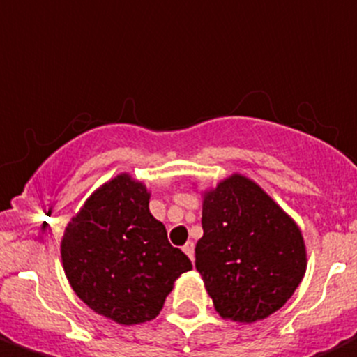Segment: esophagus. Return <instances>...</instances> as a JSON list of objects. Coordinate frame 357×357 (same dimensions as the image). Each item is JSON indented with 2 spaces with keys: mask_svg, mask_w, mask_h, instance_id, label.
I'll list each match as a JSON object with an SVG mask.
<instances>
[{
  "mask_svg": "<svg viewBox=\"0 0 357 357\" xmlns=\"http://www.w3.org/2000/svg\"><path fill=\"white\" fill-rule=\"evenodd\" d=\"M182 251H184L185 255H188V257L191 258V260H193V257H195V245H193V242H185L184 248H182Z\"/></svg>",
  "mask_w": 357,
  "mask_h": 357,
  "instance_id": "obj_1",
  "label": "esophagus"
}]
</instances>
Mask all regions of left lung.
Returning <instances> with one entry per match:
<instances>
[{
    "mask_svg": "<svg viewBox=\"0 0 357 357\" xmlns=\"http://www.w3.org/2000/svg\"><path fill=\"white\" fill-rule=\"evenodd\" d=\"M195 267L222 318L252 324L285 305L307 267L301 231L242 175L204 193Z\"/></svg>",
    "mask_w": 357,
    "mask_h": 357,
    "instance_id": "1",
    "label": "left lung"
}]
</instances>
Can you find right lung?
<instances>
[{
  "mask_svg": "<svg viewBox=\"0 0 357 357\" xmlns=\"http://www.w3.org/2000/svg\"><path fill=\"white\" fill-rule=\"evenodd\" d=\"M142 182L123 173L100 185L72 218L61 242L70 285L97 314L135 325L157 318L191 260L167 242L149 213Z\"/></svg>",
  "mask_w": 357,
  "mask_h": 357,
  "instance_id": "right-lung-1",
  "label": "right lung"
}]
</instances>
